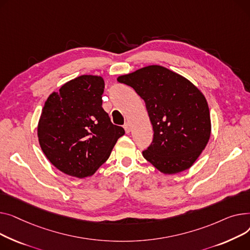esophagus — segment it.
<instances>
[{"label": "esophagus", "mask_w": 250, "mask_h": 250, "mask_svg": "<svg viewBox=\"0 0 250 250\" xmlns=\"http://www.w3.org/2000/svg\"><path fill=\"white\" fill-rule=\"evenodd\" d=\"M124 129H125V132H126V133H130L131 127H130V125H129L128 123H125V124H124Z\"/></svg>", "instance_id": "1"}]
</instances>
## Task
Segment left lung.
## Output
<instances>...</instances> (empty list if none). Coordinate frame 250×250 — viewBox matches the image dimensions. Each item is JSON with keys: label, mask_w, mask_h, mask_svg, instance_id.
<instances>
[{"label": "left lung", "mask_w": 250, "mask_h": 250, "mask_svg": "<svg viewBox=\"0 0 250 250\" xmlns=\"http://www.w3.org/2000/svg\"><path fill=\"white\" fill-rule=\"evenodd\" d=\"M144 100L153 139L142 151L159 171L173 174L193 166L209 141L207 101L192 83L164 66L149 65L117 79Z\"/></svg>", "instance_id": "8db88e82"}]
</instances>
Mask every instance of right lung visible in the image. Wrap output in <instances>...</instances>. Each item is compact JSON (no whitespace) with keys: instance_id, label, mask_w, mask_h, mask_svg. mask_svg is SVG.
<instances>
[{"instance_id":"right-lung-1","label":"right lung","mask_w":250,"mask_h":250,"mask_svg":"<svg viewBox=\"0 0 250 250\" xmlns=\"http://www.w3.org/2000/svg\"><path fill=\"white\" fill-rule=\"evenodd\" d=\"M105 83L97 76H81L52 93L38 123V140L50 163L61 171L85 178L109 158L121 136L102 108Z\"/></svg>"}]
</instances>
